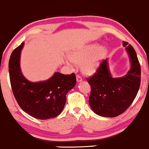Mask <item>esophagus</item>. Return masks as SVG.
I'll return each mask as SVG.
<instances>
[{"instance_id":"esophagus-1","label":"esophagus","mask_w":149,"mask_h":149,"mask_svg":"<svg viewBox=\"0 0 149 149\" xmlns=\"http://www.w3.org/2000/svg\"><path fill=\"white\" fill-rule=\"evenodd\" d=\"M82 79H82V77L80 76V75H79V74L77 75V81L78 82L81 81Z\"/></svg>"}]
</instances>
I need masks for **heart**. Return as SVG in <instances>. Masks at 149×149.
Listing matches in <instances>:
<instances>
[{
    "label": "heart",
    "mask_w": 149,
    "mask_h": 149,
    "mask_svg": "<svg viewBox=\"0 0 149 149\" xmlns=\"http://www.w3.org/2000/svg\"><path fill=\"white\" fill-rule=\"evenodd\" d=\"M97 45H91L84 48L79 49L69 54L70 59L78 64L82 63V71L85 74H92L96 70L101 58L104 54V50L100 49L95 54L97 49ZM72 61H68L67 63L72 65Z\"/></svg>",
    "instance_id": "1"
}]
</instances>
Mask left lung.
Returning <instances> with one entry per match:
<instances>
[{"label": "left lung", "mask_w": 149, "mask_h": 149, "mask_svg": "<svg viewBox=\"0 0 149 149\" xmlns=\"http://www.w3.org/2000/svg\"><path fill=\"white\" fill-rule=\"evenodd\" d=\"M130 56L131 68L126 75L113 78L108 68L107 61H102L91 77L86 78L91 91L88 103L96 114L116 117L131 105L137 96L141 83V67L132 45L123 42Z\"/></svg>", "instance_id": "8db88e82"}]
</instances>
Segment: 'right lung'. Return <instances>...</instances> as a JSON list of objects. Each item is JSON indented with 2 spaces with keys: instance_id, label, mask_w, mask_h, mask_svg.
Here are the masks:
<instances>
[{
  "instance_id": "right-lung-1",
  "label": "right lung",
  "mask_w": 149,
  "mask_h": 149,
  "mask_svg": "<svg viewBox=\"0 0 149 149\" xmlns=\"http://www.w3.org/2000/svg\"><path fill=\"white\" fill-rule=\"evenodd\" d=\"M23 46L24 42L12 52L9 61L10 84L16 100L23 111L36 118L46 120L58 116L66 102V94L76 85V75L56 72L47 81H28L19 65Z\"/></svg>"
}]
</instances>
